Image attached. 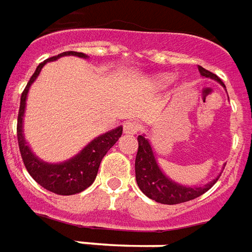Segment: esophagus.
Listing matches in <instances>:
<instances>
[{
  "instance_id": "esophagus-1",
  "label": "esophagus",
  "mask_w": 252,
  "mask_h": 252,
  "mask_svg": "<svg viewBox=\"0 0 252 252\" xmlns=\"http://www.w3.org/2000/svg\"><path fill=\"white\" fill-rule=\"evenodd\" d=\"M141 129H142V125L137 121H127L123 123V131L126 134H137Z\"/></svg>"
}]
</instances>
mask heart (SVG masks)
Returning a JSON list of instances; mask_svg holds the SVG:
<instances>
[{
	"label": "heart",
	"instance_id": "b5f03b06",
	"mask_svg": "<svg viewBox=\"0 0 252 252\" xmlns=\"http://www.w3.org/2000/svg\"><path fill=\"white\" fill-rule=\"evenodd\" d=\"M156 83L158 85H164V84L169 83V77H167V76H160V77L156 78Z\"/></svg>",
	"mask_w": 252,
	"mask_h": 252
}]
</instances>
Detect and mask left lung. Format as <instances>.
Returning <instances> with one entry per match:
<instances>
[{"label": "left lung", "instance_id": "left-lung-1", "mask_svg": "<svg viewBox=\"0 0 252 252\" xmlns=\"http://www.w3.org/2000/svg\"><path fill=\"white\" fill-rule=\"evenodd\" d=\"M198 70L203 77L213 78L216 81H219L221 85H224L220 77H217L215 73L209 72L199 65H198ZM137 140H138V151H137V156H135L137 185L146 197H149L156 202L164 203V205H176V203L191 201V199H195L199 195H202L203 192L208 191L209 189L219 180L217 178L205 187H185L176 185L175 182L169 180L167 176H164L163 172L160 171L158 165L156 164V160H155V156H153L151 145H149L148 140H145V137L138 135Z\"/></svg>", "mask_w": 252, "mask_h": 252}]
</instances>
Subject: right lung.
<instances>
[{"label":"right lung","mask_w":252,"mask_h":252,"mask_svg":"<svg viewBox=\"0 0 252 252\" xmlns=\"http://www.w3.org/2000/svg\"><path fill=\"white\" fill-rule=\"evenodd\" d=\"M63 55H77L81 58H85L87 55L77 51H65L62 54L51 57L47 61H55ZM47 61H43L39 63L35 73L32 74L27 87L23 91L20 99V108H19V117H17V141H19V149H20L23 163L26 165L28 174L31 175L42 187L60 195H73L77 192L84 191L89 187L94 180L100 167L101 158L106 156V153L122 135V127L108 131L106 134L97 137L89 144L87 148H84L83 152L77 155L76 158L62 164H46L36 158L30 151V148L26 145V141L23 137V115L26 108V99L28 89L31 84L35 81L37 74L40 73L42 67Z\"/></svg>","instance_id":"1"}]
</instances>
